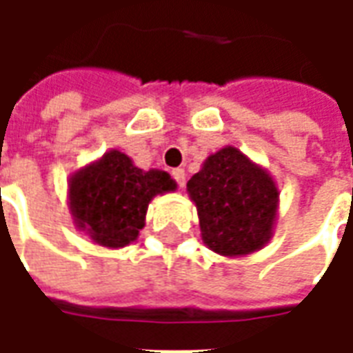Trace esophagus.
<instances>
[{
    "label": "esophagus",
    "mask_w": 353,
    "mask_h": 353,
    "mask_svg": "<svg viewBox=\"0 0 353 353\" xmlns=\"http://www.w3.org/2000/svg\"><path fill=\"white\" fill-rule=\"evenodd\" d=\"M172 177L176 179V183L179 185V187H183L185 185V170L183 168L172 170Z\"/></svg>",
    "instance_id": "obj_1"
}]
</instances>
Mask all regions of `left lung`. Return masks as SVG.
Wrapping results in <instances>:
<instances>
[{"mask_svg": "<svg viewBox=\"0 0 353 353\" xmlns=\"http://www.w3.org/2000/svg\"><path fill=\"white\" fill-rule=\"evenodd\" d=\"M204 244L223 257L263 250L274 234L280 191L272 176L238 147L210 154L187 181Z\"/></svg>", "mask_w": 353, "mask_h": 353, "instance_id": "obj_1", "label": "left lung"}]
</instances>
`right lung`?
I'll return each instance as SVG.
<instances>
[{"mask_svg": "<svg viewBox=\"0 0 353 353\" xmlns=\"http://www.w3.org/2000/svg\"><path fill=\"white\" fill-rule=\"evenodd\" d=\"M176 189L168 172H145L128 154L111 149L70 176L68 204L75 227L94 244L119 250L136 242L149 202Z\"/></svg>", "mask_w": 353, "mask_h": 353, "instance_id": "add662e5", "label": "right lung"}]
</instances>
